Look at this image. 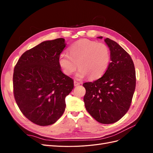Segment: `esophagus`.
Returning <instances> with one entry per match:
<instances>
[{"label": "esophagus", "instance_id": "obj_1", "mask_svg": "<svg viewBox=\"0 0 153 153\" xmlns=\"http://www.w3.org/2000/svg\"><path fill=\"white\" fill-rule=\"evenodd\" d=\"M80 83L78 82H76V81H74V85L75 86H77L78 85H80Z\"/></svg>", "mask_w": 153, "mask_h": 153}]
</instances>
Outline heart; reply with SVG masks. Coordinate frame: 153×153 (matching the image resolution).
Returning <instances> with one entry per match:
<instances>
[{
    "instance_id": "heart-1",
    "label": "heart",
    "mask_w": 153,
    "mask_h": 153,
    "mask_svg": "<svg viewBox=\"0 0 153 153\" xmlns=\"http://www.w3.org/2000/svg\"><path fill=\"white\" fill-rule=\"evenodd\" d=\"M110 59V51L105 44L81 39L71 46L69 54L66 52L60 54L59 65L66 75H71L78 66L80 69L76 74L78 80L88 76L91 79H96L105 73Z\"/></svg>"
}]
</instances>
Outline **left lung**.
<instances>
[{"instance_id":"1","label":"left lung","mask_w":153,"mask_h":153,"mask_svg":"<svg viewBox=\"0 0 153 153\" xmlns=\"http://www.w3.org/2000/svg\"><path fill=\"white\" fill-rule=\"evenodd\" d=\"M102 39L103 37H98ZM110 51V63L102 77L83 84L87 111L101 124H112L126 114L130 106L136 85L132 59L115 41L104 39Z\"/></svg>"}]
</instances>
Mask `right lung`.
Segmentation results:
<instances>
[{
  "instance_id": "add662e5",
  "label": "right lung",
  "mask_w": 153,
  "mask_h": 153,
  "mask_svg": "<svg viewBox=\"0 0 153 153\" xmlns=\"http://www.w3.org/2000/svg\"><path fill=\"white\" fill-rule=\"evenodd\" d=\"M65 39L45 41L22 55L14 69V96L22 114L39 126L54 124L66 108V97L74 87L64 75L59 57Z\"/></svg>"
}]
</instances>
